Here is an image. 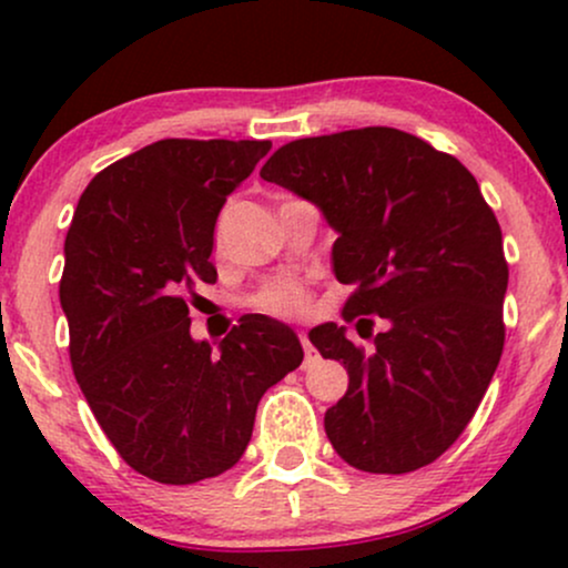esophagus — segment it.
<instances>
[{"mask_svg":"<svg viewBox=\"0 0 568 568\" xmlns=\"http://www.w3.org/2000/svg\"><path fill=\"white\" fill-rule=\"evenodd\" d=\"M298 338H302V347H304V355H306V363H312V361H317V352H315V347H312L310 344V338H306V334L302 331V334H298Z\"/></svg>","mask_w":568,"mask_h":568,"instance_id":"esophagus-1","label":"esophagus"}]
</instances>
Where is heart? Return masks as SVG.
<instances>
[{"label":"heart","mask_w":568,"mask_h":568,"mask_svg":"<svg viewBox=\"0 0 568 568\" xmlns=\"http://www.w3.org/2000/svg\"><path fill=\"white\" fill-rule=\"evenodd\" d=\"M221 247V226L216 230V251ZM306 304V291L296 280H272L264 288L253 293V306L266 312V315H298Z\"/></svg>","instance_id":"heart-1"}]
</instances>
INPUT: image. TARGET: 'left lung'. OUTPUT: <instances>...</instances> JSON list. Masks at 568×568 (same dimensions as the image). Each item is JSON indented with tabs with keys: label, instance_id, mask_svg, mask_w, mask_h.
<instances>
[{
	"label": "left lung",
	"instance_id": "1",
	"mask_svg": "<svg viewBox=\"0 0 568 568\" xmlns=\"http://www.w3.org/2000/svg\"><path fill=\"white\" fill-rule=\"evenodd\" d=\"M262 179L321 207L338 237L334 275L355 293L344 321L374 347L323 323L310 342L344 363L349 387L325 435L357 470H419L465 433L505 347L501 230L475 175L395 128L344 130L280 146ZM367 325L363 329L359 323Z\"/></svg>",
	"mask_w": 568,
	"mask_h": 568
}]
</instances>
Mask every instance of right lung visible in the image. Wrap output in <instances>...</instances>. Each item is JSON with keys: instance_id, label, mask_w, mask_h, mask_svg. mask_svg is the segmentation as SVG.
I'll return each instance as SVG.
<instances>
[{"instance_id": "obj_1", "label": "right lung", "mask_w": 568, "mask_h": 568, "mask_svg": "<svg viewBox=\"0 0 568 568\" xmlns=\"http://www.w3.org/2000/svg\"><path fill=\"white\" fill-rule=\"evenodd\" d=\"M270 141L165 139L103 168L63 245L61 306L84 400L116 454L158 484L240 462L258 400L302 366L285 323L245 315L219 355L189 334V298L216 283L213 230Z\"/></svg>"}]
</instances>
